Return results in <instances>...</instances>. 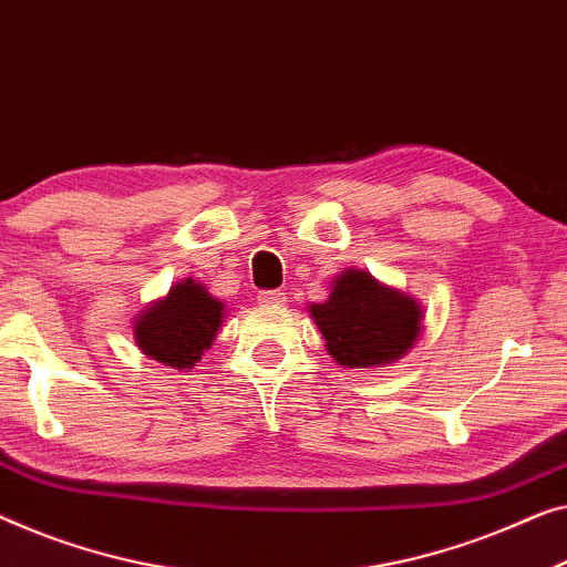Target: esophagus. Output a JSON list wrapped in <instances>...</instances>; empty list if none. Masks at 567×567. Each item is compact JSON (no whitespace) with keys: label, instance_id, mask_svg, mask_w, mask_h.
<instances>
[{"label":"esophagus","instance_id":"1","mask_svg":"<svg viewBox=\"0 0 567 567\" xmlns=\"http://www.w3.org/2000/svg\"><path fill=\"white\" fill-rule=\"evenodd\" d=\"M258 301L264 303V307H281V303H286V293L284 291H264L258 297Z\"/></svg>","mask_w":567,"mask_h":567}]
</instances>
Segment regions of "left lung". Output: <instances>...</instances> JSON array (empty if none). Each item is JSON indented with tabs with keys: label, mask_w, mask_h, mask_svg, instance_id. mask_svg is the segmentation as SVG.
Returning a JSON list of instances; mask_svg holds the SVG:
<instances>
[{
	"label": "left lung",
	"mask_w": 567,
	"mask_h": 567,
	"mask_svg": "<svg viewBox=\"0 0 567 567\" xmlns=\"http://www.w3.org/2000/svg\"><path fill=\"white\" fill-rule=\"evenodd\" d=\"M309 315L334 363L383 368L404 358L420 340L424 309L368 270L344 268L332 278L330 297L311 303Z\"/></svg>",
	"instance_id": "left-lung-1"
}]
</instances>
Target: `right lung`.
Listing matches in <instances>:
<instances>
[{"mask_svg":"<svg viewBox=\"0 0 567 567\" xmlns=\"http://www.w3.org/2000/svg\"><path fill=\"white\" fill-rule=\"evenodd\" d=\"M223 322L225 301L212 297L204 284L184 278L135 317L133 334L143 355L176 371H192L212 348Z\"/></svg>","mask_w":567,"mask_h":567,"instance_id":"add662e5","label":"right lung"}]
</instances>
